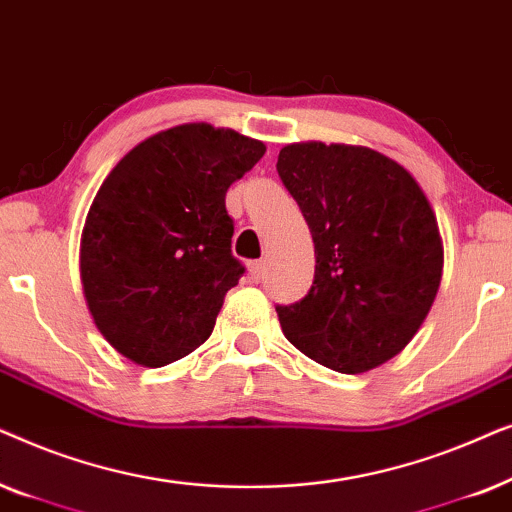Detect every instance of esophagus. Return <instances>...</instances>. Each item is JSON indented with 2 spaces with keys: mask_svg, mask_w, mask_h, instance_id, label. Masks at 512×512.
<instances>
[{
  "mask_svg": "<svg viewBox=\"0 0 512 512\" xmlns=\"http://www.w3.org/2000/svg\"><path fill=\"white\" fill-rule=\"evenodd\" d=\"M265 261H254V263H249V277H251V282H261V279L265 277Z\"/></svg>",
  "mask_w": 512,
  "mask_h": 512,
  "instance_id": "esophagus-1",
  "label": "esophagus"
}]
</instances>
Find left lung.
Instances as JSON below:
<instances>
[{
	"mask_svg": "<svg viewBox=\"0 0 512 512\" xmlns=\"http://www.w3.org/2000/svg\"><path fill=\"white\" fill-rule=\"evenodd\" d=\"M277 172L317 256L307 296L277 305L286 340L338 373L377 368L415 338L443 277L422 186L396 160L352 144H286Z\"/></svg>",
	"mask_w": 512,
	"mask_h": 512,
	"instance_id": "1",
	"label": "left lung"
}]
</instances>
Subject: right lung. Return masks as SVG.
<instances>
[{"label":"right lung","mask_w":512,"mask_h":512,"mask_svg":"<svg viewBox=\"0 0 512 512\" xmlns=\"http://www.w3.org/2000/svg\"><path fill=\"white\" fill-rule=\"evenodd\" d=\"M263 153L230 128L184 123L144 139L104 179L81 235V284L125 359L160 368L212 335L244 272L226 193Z\"/></svg>","instance_id":"obj_1"}]
</instances>
